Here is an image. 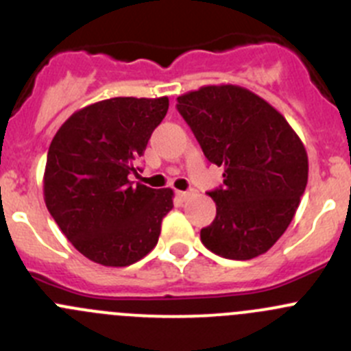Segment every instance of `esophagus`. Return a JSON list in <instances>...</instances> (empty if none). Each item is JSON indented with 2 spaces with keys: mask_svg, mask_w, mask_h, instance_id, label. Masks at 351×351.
I'll use <instances>...</instances> for the list:
<instances>
[{
  "mask_svg": "<svg viewBox=\"0 0 351 351\" xmlns=\"http://www.w3.org/2000/svg\"><path fill=\"white\" fill-rule=\"evenodd\" d=\"M176 197H178L182 202H185L186 198L190 197V192H182V190H178V192H176Z\"/></svg>",
  "mask_w": 351,
  "mask_h": 351,
  "instance_id": "1",
  "label": "esophagus"
}]
</instances>
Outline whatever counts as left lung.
I'll return each mask as SVG.
<instances>
[{
    "label": "left lung",
    "instance_id": "8db88e82",
    "mask_svg": "<svg viewBox=\"0 0 351 351\" xmlns=\"http://www.w3.org/2000/svg\"><path fill=\"white\" fill-rule=\"evenodd\" d=\"M178 112L205 158L224 168L208 192L217 214L200 231L207 250L251 260L278 241L307 185L306 147L285 117L238 84H208L178 97Z\"/></svg>",
    "mask_w": 351,
    "mask_h": 351
}]
</instances>
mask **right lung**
<instances>
[{
    "mask_svg": "<svg viewBox=\"0 0 351 351\" xmlns=\"http://www.w3.org/2000/svg\"><path fill=\"white\" fill-rule=\"evenodd\" d=\"M168 97H117L74 112L49 146L44 200L62 234L88 260L129 267L158 244L171 189L137 183L136 161L168 112Z\"/></svg>",
    "mask_w": 351,
    "mask_h": 351,
    "instance_id": "1",
    "label": "right lung"
}]
</instances>
